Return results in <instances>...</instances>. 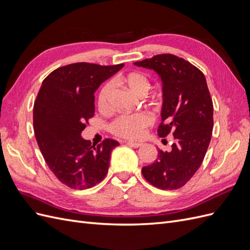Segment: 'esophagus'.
Segmentation results:
<instances>
[{"label":"esophagus","instance_id":"obj_1","mask_svg":"<svg viewBox=\"0 0 250 250\" xmlns=\"http://www.w3.org/2000/svg\"><path fill=\"white\" fill-rule=\"evenodd\" d=\"M126 144H127L128 146L133 147V148H139V147H141L143 145V144L140 143V142H130V141H127Z\"/></svg>","mask_w":250,"mask_h":250}]
</instances>
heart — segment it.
<instances>
[{
  "instance_id": "obj_1",
  "label": "heart",
  "mask_w": 250,
  "mask_h": 250,
  "mask_svg": "<svg viewBox=\"0 0 250 250\" xmlns=\"http://www.w3.org/2000/svg\"><path fill=\"white\" fill-rule=\"evenodd\" d=\"M118 80L124 84L135 96H144L149 88V81L142 73H130L125 76H120ZM111 83L103 86L98 97V106L105 109L108 106L109 95L111 92ZM151 118L146 113H137L130 116H121L113 121L110 125L112 133L126 139H137L143 134L145 128L151 124Z\"/></svg>"
}]
</instances>
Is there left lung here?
Instances as JSON below:
<instances>
[{
    "mask_svg": "<svg viewBox=\"0 0 250 250\" xmlns=\"http://www.w3.org/2000/svg\"><path fill=\"white\" fill-rule=\"evenodd\" d=\"M153 70L162 80V123L157 133H169L175 142L171 151L158 150L153 164L143 167L144 177L162 190L185 186L202 164L213 131V101L203 73L184 58L155 55L134 62Z\"/></svg>",
    "mask_w": 250,
    "mask_h": 250,
    "instance_id": "1",
    "label": "left lung"
}]
</instances>
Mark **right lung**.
<instances>
[{
    "instance_id": "obj_1",
    "label": "right lung",
    "mask_w": 250,
    "mask_h": 250,
    "mask_svg": "<svg viewBox=\"0 0 250 250\" xmlns=\"http://www.w3.org/2000/svg\"><path fill=\"white\" fill-rule=\"evenodd\" d=\"M124 66L78 62L53 71L42 83L33 106V127L50 170L71 188H92L106 176L112 149L106 139L97 147L81 137L95 113V92Z\"/></svg>"
}]
</instances>
